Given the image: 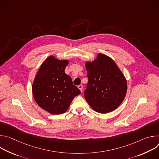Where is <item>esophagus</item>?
Segmentation results:
<instances>
[{"mask_svg":"<svg viewBox=\"0 0 159 159\" xmlns=\"http://www.w3.org/2000/svg\"><path fill=\"white\" fill-rule=\"evenodd\" d=\"M78 88L80 89V90L81 92H82V90H83V85H79L78 86Z\"/></svg>","mask_w":159,"mask_h":159,"instance_id":"esophagus-1","label":"esophagus"}]
</instances>
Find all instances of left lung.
Returning a JSON list of instances; mask_svg holds the SVG:
<instances>
[{
	"instance_id": "1",
	"label": "left lung",
	"mask_w": 159,
	"mask_h": 159,
	"mask_svg": "<svg viewBox=\"0 0 159 159\" xmlns=\"http://www.w3.org/2000/svg\"><path fill=\"white\" fill-rule=\"evenodd\" d=\"M89 79L84 97L95 111L107 113L115 110L123 101L126 91V79L108 56L99 53L97 58L86 61Z\"/></svg>"
}]
</instances>
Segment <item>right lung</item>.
Here are the masks:
<instances>
[{"instance_id":"right-lung-1","label":"right lung","mask_w":159,"mask_h":159,"mask_svg":"<svg viewBox=\"0 0 159 159\" xmlns=\"http://www.w3.org/2000/svg\"><path fill=\"white\" fill-rule=\"evenodd\" d=\"M67 60H58L51 55L41 64L32 85L36 102L52 115H60L69 109L80 90L65 74Z\"/></svg>"}]
</instances>
